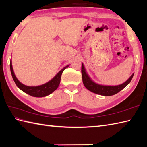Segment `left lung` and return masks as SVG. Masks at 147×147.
Returning <instances> with one entry per match:
<instances>
[{"mask_svg":"<svg viewBox=\"0 0 147 147\" xmlns=\"http://www.w3.org/2000/svg\"><path fill=\"white\" fill-rule=\"evenodd\" d=\"M81 74H82V78H83V82L84 85L88 90L98 94L103 95V96H112L115 94L118 93L121 90L123 89L127 85L130 83V81L132 79L134 74H133L131 76L129 77V79L120 85H118V86H103V85H100L96 83H94L92 81L88 75L86 74V71L84 67L83 64H82L81 66Z\"/></svg>","mask_w":147,"mask_h":147,"instance_id":"left-lung-1","label":"left lung"}]
</instances>
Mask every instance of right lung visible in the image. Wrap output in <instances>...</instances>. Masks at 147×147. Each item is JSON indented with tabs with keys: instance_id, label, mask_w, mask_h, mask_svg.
<instances>
[{
	"instance_id": "add662e5",
	"label": "right lung",
	"mask_w": 147,
	"mask_h": 147,
	"mask_svg": "<svg viewBox=\"0 0 147 147\" xmlns=\"http://www.w3.org/2000/svg\"><path fill=\"white\" fill-rule=\"evenodd\" d=\"M68 66H69V65H67L66 67L63 68V69L56 75L55 77H54L53 80H51L50 81H49L48 83L38 86H27L24 84H22L18 79H17L12 69L11 61V63H10V68H11L12 76L16 84L17 85V86H18L20 90H21L22 91L24 92V93L34 97L46 96L55 91L59 85L61 74H62L63 71L64 69H66V68H67Z\"/></svg>"
}]
</instances>
